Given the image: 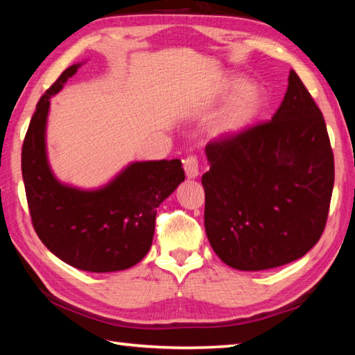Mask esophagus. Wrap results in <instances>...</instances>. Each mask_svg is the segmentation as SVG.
Returning <instances> with one entry per match:
<instances>
[{"label":"esophagus","mask_w":355,"mask_h":355,"mask_svg":"<svg viewBox=\"0 0 355 355\" xmlns=\"http://www.w3.org/2000/svg\"><path fill=\"white\" fill-rule=\"evenodd\" d=\"M183 168H184L187 178H197L198 173H200L197 157H193V155L186 157L184 162H183Z\"/></svg>","instance_id":"obj_1"}]
</instances>
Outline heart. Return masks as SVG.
I'll return each instance as SVG.
<instances>
[{
  "label": "heart",
  "mask_w": 355,
  "mask_h": 355,
  "mask_svg": "<svg viewBox=\"0 0 355 355\" xmlns=\"http://www.w3.org/2000/svg\"><path fill=\"white\" fill-rule=\"evenodd\" d=\"M221 101H229L214 122V134L220 137H235L243 134L263 108V96L241 76H229L223 82Z\"/></svg>",
  "instance_id": "obj_1"
}]
</instances>
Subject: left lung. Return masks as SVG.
Instances as JSON below:
<instances>
[{
  "instance_id": "1",
  "label": "left lung",
  "mask_w": 355,
  "mask_h": 355,
  "mask_svg": "<svg viewBox=\"0 0 355 355\" xmlns=\"http://www.w3.org/2000/svg\"><path fill=\"white\" fill-rule=\"evenodd\" d=\"M205 227L229 267L258 271L310 252L327 225L334 155L325 119L290 71L270 122L207 143Z\"/></svg>"
}]
</instances>
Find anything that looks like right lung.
Masks as SVG:
<instances>
[{"mask_svg":"<svg viewBox=\"0 0 355 355\" xmlns=\"http://www.w3.org/2000/svg\"><path fill=\"white\" fill-rule=\"evenodd\" d=\"M80 64L69 67L36 105L22 143L21 169L36 235L69 266L92 271L126 270L140 262L154 238L157 207L184 180L182 162H135L105 187L82 191L59 183L45 153L50 97Z\"/></svg>","mask_w":355,"mask_h":355,"instance_id":"obj_1","label":"right lung"}]
</instances>
